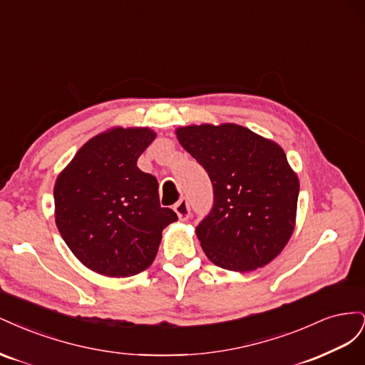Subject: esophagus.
Returning a JSON list of instances; mask_svg holds the SVG:
<instances>
[{"instance_id":"1","label":"esophagus","mask_w":365,"mask_h":365,"mask_svg":"<svg viewBox=\"0 0 365 365\" xmlns=\"http://www.w3.org/2000/svg\"><path fill=\"white\" fill-rule=\"evenodd\" d=\"M173 210H175V213L178 215V217L181 220H187V219H189V216H190V205H189V201H187L185 197H182V200H180L178 202H176L173 205Z\"/></svg>"}]
</instances>
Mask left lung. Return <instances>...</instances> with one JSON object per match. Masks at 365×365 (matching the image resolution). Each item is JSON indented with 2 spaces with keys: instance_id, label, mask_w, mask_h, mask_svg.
Wrapping results in <instances>:
<instances>
[{
  "instance_id": "8db88e82",
  "label": "left lung",
  "mask_w": 365,
  "mask_h": 365,
  "mask_svg": "<svg viewBox=\"0 0 365 365\" xmlns=\"http://www.w3.org/2000/svg\"><path fill=\"white\" fill-rule=\"evenodd\" d=\"M176 135L213 185V207L196 227L205 256L240 272L269 263L292 235L300 190L283 149L231 123L180 128Z\"/></svg>"
}]
</instances>
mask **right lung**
Listing matches in <instances>:
<instances>
[{
    "label": "right lung",
    "instance_id": "right-lung-1",
    "mask_svg": "<svg viewBox=\"0 0 365 365\" xmlns=\"http://www.w3.org/2000/svg\"><path fill=\"white\" fill-rule=\"evenodd\" d=\"M155 132L113 130L91 138L54 185L56 225L86 268L108 277H130L149 268L161 231L178 216L160 205L158 181L137 168Z\"/></svg>",
    "mask_w": 365,
    "mask_h": 365
}]
</instances>
